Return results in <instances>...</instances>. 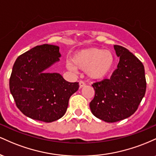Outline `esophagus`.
<instances>
[{
	"instance_id": "34e87169",
	"label": "esophagus",
	"mask_w": 156,
	"mask_h": 156,
	"mask_svg": "<svg viewBox=\"0 0 156 156\" xmlns=\"http://www.w3.org/2000/svg\"><path fill=\"white\" fill-rule=\"evenodd\" d=\"M85 85H86V83H84L83 80H80V81H79V87H80V88H82V87H83Z\"/></svg>"
}]
</instances>
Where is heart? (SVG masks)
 <instances>
[{"instance_id":"obj_1","label":"heart","mask_w":156,"mask_h":156,"mask_svg":"<svg viewBox=\"0 0 156 156\" xmlns=\"http://www.w3.org/2000/svg\"><path fill=\"white\" fill-rule=\"evenodd\" d=\"M114 64L115 57L112 51L94 48L76 52L67 67L69 70H74L75 67L85 70L89 78L100 80L110 74Z\"/></svg>"}]
</instances>
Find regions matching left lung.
I'll return each mask as SVG.
<instances>
[{
    "label": "left lung",
    "mask_w": 156,
    "mask_h": 156,
    "mask_svg": "<svg viewBox=\"0 0 156 156\" xmlns=\"http://www.w3.org/2000/svg\"><path fill=\"white\" fill-rule=\"evenodd\" d=\"M119 62L109 79L92 84L95 94L89 103L97 118L115 122L129 117L137 110L146 92L144 67L128 49L114 45Z\"/></svg>",
    "instance_id": "8db88e82"
}]
</instances>
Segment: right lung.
Instances as JSON below:
<instances>
[{
  "label": "right lung",
  "mask_w": 156,
  "mask_h": 156,
  "mask_svg": "<svg viewBox=\"0 0 156 156\" xmlns=\"http://www.w3.org/2000/svg\"><path fill=\"white\" fill-rule=\"evenodd\" d=\"M59 48L37 45L19 55L9 78L10 92L16 105L27 117L51 122L65 114L70 96L79 88L58 73H46L47 68L59 60Z\"/></svg>",
  "instance_id": "add662e5"
}]
</instances>
